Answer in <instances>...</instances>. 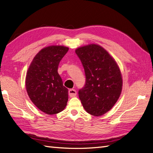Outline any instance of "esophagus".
I'll return each mask as SVG.
<instances>
[{
  "mask_svg": "<svg viewBox=\"0 0 153 153\" xmlns=\"http://www.w3.org/2000/svg\"><path fill=\"white\" fill-rule=\"evenodd\" d=\"M68 94H69L70 97H75L76 96L77 92L75 89H70L68 91Z\"/></svg>",
  "mask_w": 153,
  "mask_h": 153,
  "instance_id": "34e87169",
  "label": "esophagus"
}]
</instances>
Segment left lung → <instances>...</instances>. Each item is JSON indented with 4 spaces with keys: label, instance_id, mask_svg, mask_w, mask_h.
Returning a JSON list of instances; mask_svg holds the SVG:
<instances>
[{
    "label": "left lung",
    "instance_id": "left-lung-1",
    "mask_svg": "<svg viewBox=\"0 0 153 153\" xmlns=\"http://www.w3.org/2000/svg\"><path fill=\"white\" fill-rule=\"evenodd\" d=\"M76 53L85 70L86 81L80 89L79 99L91 115L101 116L114 106L122 90V77L116 62L100 45L79 47Z\"/></svg>",
    "mask_w": 153,
    "mask_h": 153
}]
</instances>
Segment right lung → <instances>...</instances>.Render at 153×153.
Wrapping results in <instances>:
<instances>
[{"label": "right lung", "instance_id": "add662e5", "mask_svg": "<svg viewBox=\"0 0 153 153\" xmlns=\"http://www.w3.org/2000/svg\"><path fill=\"white\" fill-rule=\"evenodd\" d=\"M68 49L63 46L42 48L33 58L26 74V88L29 97L47 114H57L67 104L68 89L63 86L57 69Z\"/></svg>", "mask_w": 153, "mask_h": 153}]
</instances>
